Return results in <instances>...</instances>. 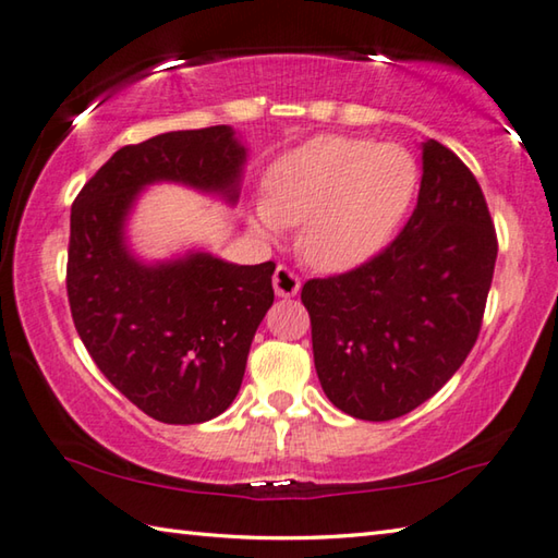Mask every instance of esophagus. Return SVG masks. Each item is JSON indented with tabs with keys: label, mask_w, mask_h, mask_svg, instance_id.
Instances as JSON below:
<instances>
[{
	"label": "esophagus",
	"mask_w": 558,
	"mask_h": 558,
	"mask_svg": "<svg viewBox=\"0 0 558 558\" xmlns=\"http://www.w3.org/2000/svg\"><path fill=\"white\" fill-rule=\"evenodd\" d=\"M272 288H276L278 298H295L300 292V278L286 266H278L272 272Z\"/></svg>",
	"instance_id": "obj_1"
}]
</instances>
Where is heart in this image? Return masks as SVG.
<instances>
[{
  "label": "heart",
  "instance_id": "obj_1",
  "mask_svg": "<svg viewBox=\"0 0 558 558\" xmlns=\"http://www.w3.org/2000/svg\"><path fill=\"white\" fill-rule=\"evenodd\" d=\"M418 182L415 157L401 145L317 135L272 162L251 226L270 239L300 226L298 251L310 266L349 272L389 248Z\"/></svg>",
  "mask_w": 558,
  "mask_h": 558
}]
</instances>
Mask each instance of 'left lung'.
<instances>
[{
  "label": "left lung",
  "instance_id": "1",
  "mask_svg": "<svg viewBox=\"0 0 558 558\" xmlns=\"http://www.w3.org/2000/svg\"><path fill=\"white\" fill-rule=\"evenodd\" d=\"M418 204L389 248L307 280L315 369L339 411L391 421L428 401L480 335L497 260L483 189L436 140L421 143Z\"/></svg>",
  "mask_w": 558,
  "mask_h": 558
}]
</instances>
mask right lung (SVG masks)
Returning a JSON list of instances; mask_svg holds the SVG:
<instances>
[{
  "mask_svg": "<svg viewBox=\"0 0 558 558\" xmlns=\"http://www.w3.org/2000/svg\"><path fill=\"white\" fill-rule=\"evenodd\" d=\"M245 162L231 125L165 132L118 149L73 202L65 288L75 329L106 379L155 421L204 423L233 403L276 298V263L239 266L204 248L145 260L130 216L153 184L235 206Z\"/></svg>",
  "mask_w": 558,
  "mask_h": 558,
  "instance_id": "right-lung-1",
  "label": "right lung"
}]
</instances>
